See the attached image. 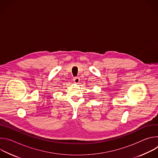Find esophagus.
Masks as SVG:
<instances>
[{"mask_svg":"<svg viewBox=\"0 0 158 158\" xmlns=\"http://www.w3.org/2000/svg\"><path fill=\"white\" fill-rule=\"evenodd\" d=\"M73 81H74V83L78 84V83L79 82V81H80V79H79V77H74V78L73 79Z\"/></svg>","mask_w":158,"mask_h":158,"instance_id":"34e87169","label":"esophagus"}]
</instances>
